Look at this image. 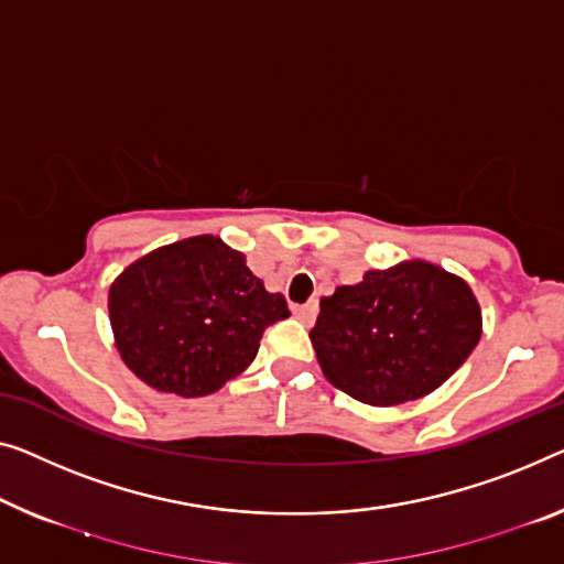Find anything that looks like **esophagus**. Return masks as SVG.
<instances>
[{
    "label": "esophagus",
    "instance_id": "esophagus-1",
    "mask_svg": "<svg viewBox=\"0 0 564 564\" xmlns=\"http://www.w3.org/2000/svg\"><path fill=\"white\" fill-rule=\"evenodd\" d=\"M318 314V304L316 301H308V304H296L293 306V316L304 324H314V318Z\"/></svg>",
    "mask_w": 564,
    "mask_h": 564
}]
</instances>
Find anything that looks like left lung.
Returning <instances> with one entry per match:
<instances>
[{
    "mask_svg": "<svg viewBox=\"0 0 564 564\" xmlns=\"http://www.w3.org/2000/svg\"><path fill=\"white\" fill-rule=\"evenodd\" d=\"M308 336L336 390L388 408L441 388L466 362L481 339V308L458 275L408 260L322 299Z\"/></svg>",
    "mask_w": 564,
    "mask_h": 564,
    "instance_id": "left-lung-1",
    "label": "left lung"
}]
</instances>
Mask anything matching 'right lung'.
<instances>
[{
  "label": "right lung",
  "mask_w": 564,
  "mask_h": 564,
  "mask_svg": "<svg viewBox=\"0 0 564 564\" xmlns=\"http://www.w3.org/2000/svg\"><path fill=\"white\" fill-rule=\"evenodd\" d=\"M108 314L133 375L159 392L202 398L253 362L263 332L291 311L246 256L199 235L126 268L108 293Z\"/></svg>",
  "instance_id": "obj_1"
}]
</instances>
